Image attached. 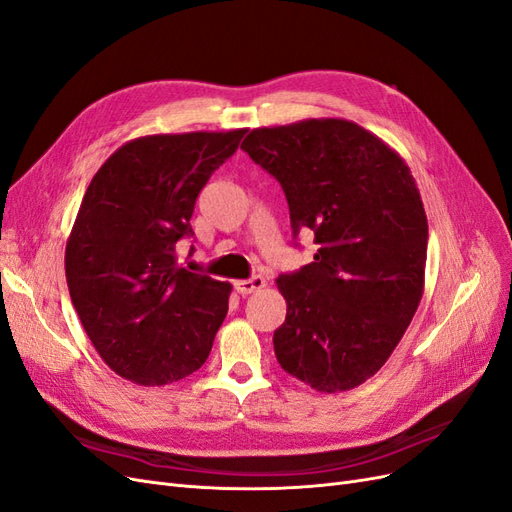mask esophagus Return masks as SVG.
<instances>
[{"mask_svg":"<svg viewBox=\"0 0 512 512\" xmlns=\"http://www.w3.org/2000/svg\"><path fill=\"white\" fill-rule=\"evenodd\" d=\"M267 286V282L262 280V277H250V280H239V282H235V288H237V292H241V294H252V292H258V290H262Z\"/></svg>","mask_w":512,"mask_h":512,"instance_id":"34e87169","label":"esophagus"}]
</instances>
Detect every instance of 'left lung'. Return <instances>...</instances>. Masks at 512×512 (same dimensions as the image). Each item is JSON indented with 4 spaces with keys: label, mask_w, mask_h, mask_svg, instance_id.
<instances>
[{
    "label": "left lung",
    "mask_w": 512,
    "mask_h": 512,
    "mask_svg": "<svg viewBox=\"0 0 512 512\" xmlns=\"http://www.w3.org/2000/svg\"><path fill=\"white\" fill-rule=\"evenodd\" d=\"M241 149L280 181L292 232L318 252L277 277L286 322L277 363L320 393L363 384L389 361L425 288L427 215L406 160L348 119L256 128Z\"/></svg>",
    "instance_id": "obj_1"
}]
</instances>
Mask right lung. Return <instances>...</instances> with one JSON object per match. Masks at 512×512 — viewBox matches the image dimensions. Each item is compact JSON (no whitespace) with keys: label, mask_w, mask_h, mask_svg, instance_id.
Returning <instances> with one entry per match:
<instances>
[{"label":"right lung","mask_w":512,"mask_h":512,"mask_svg":"<svg viewBox=\"0 0 512 512\" xmlns=\"http://www.w3.org/2000/svg\"><path fill=\"white\" fill-rule=\"evenodd\" d=\"M245 128L151 134L121 145L91 179L66 243L70 299L117 376L164 386L203 367L232 286L179 267L196 198Z\"/></svg>","instance_id":"right-lung-1"}]
</instances>
